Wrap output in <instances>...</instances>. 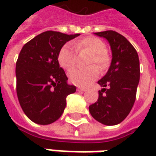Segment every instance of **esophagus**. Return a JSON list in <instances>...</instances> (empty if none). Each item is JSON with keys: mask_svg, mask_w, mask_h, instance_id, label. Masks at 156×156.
<instances>
[{"mask_svg": "<svg viewBox=\"0 0 156 156\" xmlns=\"http://www.w3.org/2000/svg\"><path fill=\"white\" fill-rule=\"evenodd\" d=\"M77 90L78 91H86L87 89L85 88V87H79L78 88H77Z\"/></svg>", "mask_w": 156, "mask_h": 156, "instance_id": "esophagus-1", "label": "esophagus"}]
</instances>
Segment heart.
<instances>
[{"instance_id":"1","label":"heart","mask_w":156,"mask_h":156,"mask_svg":"<svg viewBox=\"0 0 156 156\" xmlns=\"http://www.w3.org/2000/svg\"><path fill=\"white\" fill-rule=\"evenodd\" d=\"M75 50L70 44L63 45L58 53V62L64 69L69 70L75 66L76 52L90 53L87 64L92 65L87 69H74L69 73V81L73 84L86 87L99 75V69L105 70L110 64V55L106 50V44L101 39L95 36H87L74 41Z\"/></svg>"}]
</instances>
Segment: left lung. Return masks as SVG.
<instances>
[{
    "mask_svg": "<svg viewBox=\"0 0 156 156\" xmlns=\"http://www.w3.org/2000/svg\"><path fill=\"white\" fill-rule=\"evenodd\" d=\"M108 41L112 62L108 73L99 81L96 102L88 107L91 115L104 125H116L132 109L140 80V62L133 45L121 34L113 30L94 33ZM108 87V88H106Z\"/></svg>",
    "mask_w": 156,
    "mask_h": 156,
    "instance_id": "8db88e82",
    "label": "left lung"
}]
</instances>
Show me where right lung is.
I'll return each mask as SVG.
<instances>
[{"instance_id": "add662e5", "label": "right lung", "mask_w": 156, "mask_h": 156, "mask_svg": "<svg viewBox=\"0 0 156 156\" xmlns=\"http://www.w3.org/2000/svg\"><path fill=\"white\" fill-rule=\"evenodd\" d=\"M80 34L46 31L21 48L16 62V93L21 108L32 122L48 125L62 116L66 98L76 87L58 62V53L67 41Z\"/></svg>"}]
</instances>
